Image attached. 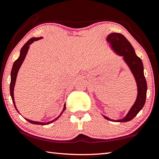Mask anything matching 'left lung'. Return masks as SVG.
<instances>
[{
	"mask_svg": "<svg viewBox=\"0 0 159 159\" xmlns=\"http://www.w3.org/2000/svg\"><path fill=\"white\" fill-rule=\"evenodd\" d=\"M106 40L111 44L112 51L118 56L123 57V60L131 71L137 84L138 94L134 104L132 106L128 113L122 119L112 120L105 115L103 116L105 119L115 122H129L136 116L138 112L143 108L145 103L148 86L144 76L143 64L141 59L135 54L134 48L131 43L123 34L112 33L108 34Z\"/></svg>",
	"mask_w": 159,
	"mask_h": 159,
	"instance_id": "8db88e82",
	"label": "left lung"
}]
</instances>
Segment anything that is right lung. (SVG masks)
Segmentation results:
<instances>
[{
	"mask_svg": "<svg viewBox=\"0 0 159 159\" xmlns=\"http://www.w3.org/2000/svg\"><path fill=\"white\" fill-rule=\"evenodd\" d=\"M42 37H33V38H31V39H30L29 40H28V41L24 45V47L21 48V51H20V56L19 57V58L17 59L16 60H15V62H14V64H13L12 68H11V82H10V95H11V99H12V102L14 103V108H16V110L17 111V112H19H19L18 111V110H17V108L16 107L15 102H14V85H15L17 74H18V71L19 70L20 67H21V66L22 65L23 62H24V60L25 59V56H26V54L28 53V49H29L30 45L32 44V43L34 42V41H37V40H39L40 39H42ZM65 109H66V104L65 103L64 108H63V110L62 111L61 113H60L59 116H57L56 118V119L51 120V122H35V121L30 120H28V119H26V118H25V119L28 122H29L31 124H34V125H49V124L53 122L54 121H56V120H57V119H58V118L62 115V112L65 111Z\"/></svg>",
	"mask_w": 159,
	"mask_h": 159,
	"instance_id": "obj_1",
	"label": "right lung"
}]
</instances>
